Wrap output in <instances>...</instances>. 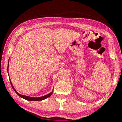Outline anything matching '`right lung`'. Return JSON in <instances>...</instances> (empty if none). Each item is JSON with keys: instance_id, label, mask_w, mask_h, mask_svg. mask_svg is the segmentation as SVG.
Returning a JSON list of instances; mask_svg holds the SVG:
<instances>
[{"instance_id": "right-lung-1", "label": "right lung", "mask_w": 122, "mask_h": 122, "mask_svg": "<svg viewBox=\"0 0 122 122\" xmlns=\"http://www.w3.org/2000/svg\"><path fill=\"white\" fill-rule=\"evenodd\" d=\"M8 69H9V64H8V67H7V71H8ZM10 82H11V86H12V88L13 89V90H14V92H15L16 94H17L18 95H19L20 97H21L22 98L25 99V100H26L27 101H42V100H44L45 99H46L47 98L49 97V96H51V94H53V91H52L50 93L46 95H45L44 96H41V97H30V96H25V95H21L18 93V92H16L15 90V89H14V86L12 85V84L11 83V81H10Z\"/></svg>"}]
</instances>
